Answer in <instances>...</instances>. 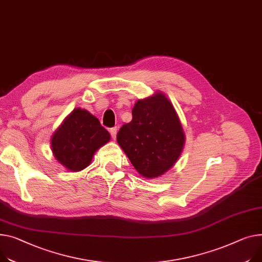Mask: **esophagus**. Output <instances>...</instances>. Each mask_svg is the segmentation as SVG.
I'll list each match as a JSON object with an SVG mask.
<instances>
[{"mask_svg": "<svg viewBox=\"0 0 262 262\" xmlns=\"http://www.w3.org/2000/svg\"><path fill=\"white\" fill-rule=\"evenodd\" d=\"M117 132H118L117 127H113V128H111V129H110V133H111L112 138L114 139V140H116V138H117Z\"/></svg>", "mask_w": 262, "mask_h": 262, "instance_id": "1", "label": "esophagus"}]
</instances>
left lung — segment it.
<instances>
[{
	"mask_svg": "<svg viewBox=\"0 0 262 262\" xmlns=\"http://www.w3.org/2000/svg\"><path fill=\"white\" fill-rule=\"evenodd\" d=\"M132 113L133 120L120 128L117 142L142 177L158 178L183 150L185 134L179 116L162 92L138 100Z\"/></svg>",
	"mask_w": 262,
	"mask_h": 262,
	"instance_id": "8db88e82",
	"label": "left lung"
}]
</instances>
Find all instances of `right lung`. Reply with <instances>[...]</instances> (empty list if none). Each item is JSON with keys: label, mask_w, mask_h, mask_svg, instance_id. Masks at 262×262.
Returning <instances> with one entry per match:
<instances>
[{"label": "right lung", "mask_w": 262, "mask_h": 262, "mask_svg": "<svg viewBox=\"0 0 262 262\" xmlns=\"http://www.w3.org/2000/svg\"><path fill=\"white\" fill-rule=\"evenodd\" d=\"M111 140L110 133L97 117L84 108H75L50 139L55 159L66 169L80 171L89 166L95 152Z\"/></svg>", "instance_id": "right-lung-1"}]
</instances>
